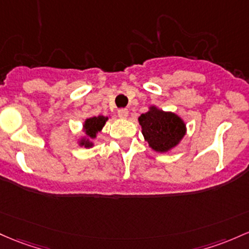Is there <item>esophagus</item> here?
I'll return each mask as SVG.
<instances>
[{"label":"esophagus","instance_id":"34e87169","mask_svg":"<svg viewBox=\"0 0 249 249\" xmlns=\"http://www.w3.org/2000/svg\"><path fill=\"white\" fill-rule=\"evenodd\" d=\"M118 116L119 118H127V116H129V110L127 108H119L118 110Z\"/></svg>","mask_w":249,"mask_h":249}]
</instances>
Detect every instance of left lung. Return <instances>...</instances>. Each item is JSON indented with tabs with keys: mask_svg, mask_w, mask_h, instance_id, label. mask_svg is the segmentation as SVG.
<instances>
[{
	"mask_svg": "<svg viewBox=\"0 0 249 249\" xmlns=\"http://www.w3.org/2000/svg\"><path fill=\"white\" fill-rule=\"evenodd\" d=\"M144 139L157 152H166L175 147L185 135V124L173 112L150 106L149 111L138 118Z\"/></svg>",
	"mask_w": 249,
	"mask_h": 249,
	"instance_id": "left-lung-1",
	"label": "left lung"
}]
</instances>
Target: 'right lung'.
Here are the masks:
<instances>
[{
	"instance_id": "add662e5",
	"label": "right lung",
	"mask_w": 249,
	"mask_h": 249,
	"mask_svg": "<svg viewBox=\"0 0 249 249\" xmlns=\"http://www.w3.org/2000/svg\"><path fill=\"white\" fill-rule=\"evenodd\" d=\"M107 119H108L107 117L98 116V117H91V118L85 120L84 131H85V135L87 136V138L86 137L81 138L80 142H79V145L85 146V147L93 146V143H92L89 139H93L97 137V133L99 132V131H102Z\"/></svg>"
}]
</instances>
